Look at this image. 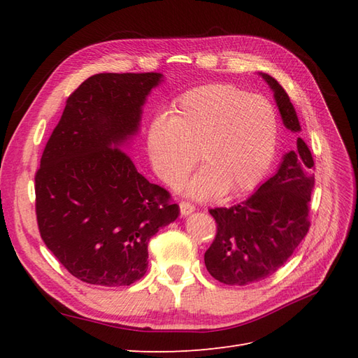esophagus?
Segmentation results:
<instances>
[{
	"instance_id": "1",
	"label": "esophagus",
	"mask_w": 358,
	"mask_h": 358,
	"mask_svg": "<svg viewBox=\"0 0 358 358\" xmlns=\"http://www.w3.org/2000/svg\"><path fill=\"white\" fill-rule=\"evenodd\" d=\"M179 208H180V215L182 216H187V215H189V213H192L194 210H196V208H194V206L191 203H188V201H180Z\"/></svg>"
}]
</instances>
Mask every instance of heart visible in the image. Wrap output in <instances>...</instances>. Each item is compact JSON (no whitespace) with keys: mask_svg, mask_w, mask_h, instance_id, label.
I'll use <instances>...</instances> for the list:
<instances>
[{"mask_svg":"<svg viewBox=\"0 0 358 358\" xmlns=\"http://www.w3.org/2000/svg\"><path fill=\"white\" fill-rule=\"evenodd\" d=\"M278 115L264 96L230 85H208L180 95L171 116L148 124L146 145L157 175L175 187L197 164L204 166L185 188L204 200L239 194L262 180L273 159Z\"/></svg>","mask_w":358,"mask_h":358,"instance_id":"heart-1","label":"heart"}]
</instances>
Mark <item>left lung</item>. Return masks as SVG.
I'll return each mask as SVG.
<instances>
[{
  "label": "left lung",
  "mask_w": 358,
  "mask_h": 358,
  "mask_svg": "<svg viewBox=\"0 0 358 358\" xmlns=\"http://www.w3.org/2000/svg\"><path fill=\"white\" fill-rule=\"evenodd\" d=\"M259 76L273 91L285 128L300 133L294 106L276 79ZM272 178L245 201L231 208L210 209L216 236L204 254L208 272L227 285H248L273 275L282 267L309 230V201L313 189V158L297 137Z\"/></svg>",
  "instance_id": "8db88e82"
}]
</instances>
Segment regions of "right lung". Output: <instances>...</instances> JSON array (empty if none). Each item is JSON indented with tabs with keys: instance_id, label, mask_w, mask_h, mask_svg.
I'll list each match as a JSON object with an SVG mask.
<instances>
[{
	"instance_id": "right-lung-1",
	"label": "right lung",
	"mask_w": 358,
	"mask_h": 358,
	"mask_svg": "<svg viewBox=\"0 0 358 358\" xmlns=\"http://www.w3.org/2000/svg\"><path fill=\"white\" fill-rule=\"evenodd\" d=\"M159 73H100L67 100L36 173L43 242L86 284L131 285L148 270V242L179 216L170 194L124 152L138 133Z\"/></svg>"
}]
</instances>
